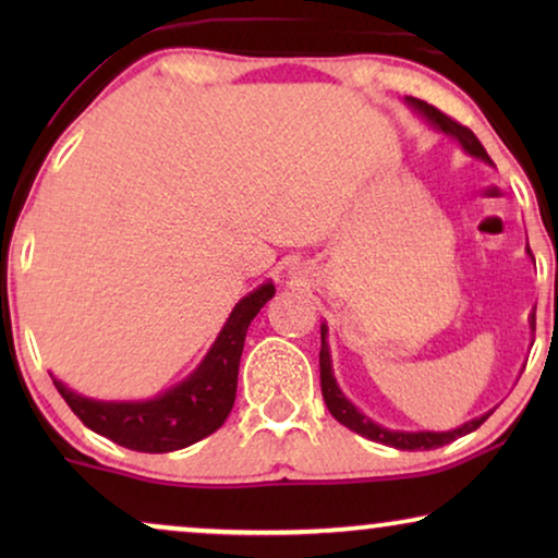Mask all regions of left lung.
Wrapping results in <instances>:
<instances>
[{
  "instance_id": "obj_1",
  "label": "left lung",
  "mask_w": 558,
  "mask_h": 558,
  "mask_svg": "<svg viewBox=\"0 0 558 558\" xmlns=\"http://www.w3.org/2000/svg\"><path fill=\"white\" fill-rule=\"evenodd\" d=\"M407 104L411 106V111L418 113V117H422L432 129H437V132L452 136V140L460 142V147L468 151L470 157H477V159H483V162L493 165V159L487 157L485 147L480 144L477 136L472 134L468 126L457 124L454 119H449L447 113L434 109L432 104L422 101V98L407 96ZM529 256H531V248H529ZM529 327H531V332H536V310L531 312ZM319 332H323V348H319V386H323V399L327 403V409H330V414L338 418L342 426H348L350 432L361 434V437H365V439L378 441V445L396 447V449H409V452H416V449H437V447L449 445V441L464 437V434L475 432L477 426L493 414V411H487V414L477 416V418H470V422H464L462 426H457V429H449V432L386 429V426H380V424L373 422V418L365 416L363 411L357 409L355 403L340 391L338 380H335V373H332V357H330V345H327V325L325 323L319 325Z\"/></svg>"
}]
</instances>
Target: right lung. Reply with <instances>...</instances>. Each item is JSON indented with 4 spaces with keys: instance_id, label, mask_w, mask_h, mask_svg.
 <instances>
[{
    "instance_id": "1",
    "label": "right lung",
    "mask_w": 558,
    "mask_h": 558,
    "mask_svg": "<svg viewBox=\"0 0 558 558\" xmlns=\"http://www.w3.org/2000/svg\"><path fill=\"white\" fill-rule=\"evenodd\" d=\"M274 292L277 289L269 279L239 300L201 365L180 384L157 393L155 399L98 401L75 393L56 376H52V384L90 432L121 447L162 454L195 445L220 429L231 414L246 330Z\"/></svg>"
}]
</instances>
